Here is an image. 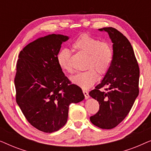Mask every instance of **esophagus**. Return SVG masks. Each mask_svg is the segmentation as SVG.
Wrapping results in <instances>:
<instances>
[{
  "mask_svg": "<svg viewBox=\"0 0 151 151\" xmlns=\"http://www.w3.org/2000/svg\"><path fill=\"white\" fill-rule=\"evenodd\" d=\"M83 93L84 95V97H85V99H88L89 98V95H88V93L86 91H83Z\"/></svg>",
  "mask_w": 151,
  "mask_h": 151,
  "instance_id": "esophagus-1",
  "label": "esophagus"
}]
</instances>
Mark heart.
Masks as SVG:
<instances>
[{
  "label": "heart",
  "mask_w": 151,
  "mask_h": 151,
  "mask_svg": "<svg viewBox=\"0 0 151 151\" xmlns=\"http://www.w3.org/2000/svg\"><path fill=\"white\" fill-rule=\"evenodd\" d=\"M72 48L86 55L85 69L71 77V81L82 89H88L96 83L98 74L103 76L108 73L113 59V50L109 42L100 41L88 34H82L72 43ZM57 62L63 71L72 73L71 53L63 49L57 54Z\"/></svg>",
  "instance_id": "b5f03b06"
}]
</instances>
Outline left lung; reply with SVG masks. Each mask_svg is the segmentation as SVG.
Instances as JSON below:
<instances>
[{"label":"left lung","instance_id":"1","mask_svg":"<svg viewBox=\"0 0 151 151\" xmlns=\"http://www.w3.org/2000/svg\"><path fill=\"white\" fill-rule=\"evenodd\" d=\"M99 30L109 35L113 43V59L104 79L89 92L100 104L98 113L91 116L90 120L100 129H111L127 117L138 96L139 68L127 37L113 27Z\"/></svg>","mask_w":151,"mask_h":151}]
</instances>
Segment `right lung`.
Masks as SVG:
<instances>
[{
    "instance_id": "obj_1",
    "label": "right lung",
    "mask_w": 151,
    "mask_h": 151,
    "mask_svg": "<svg viewBox=\"0 0 151 151\" xmlns=\"http://www.w3.org/2000/svg\"><path fill=\"white\" fill-rule=\"evenodd\" d=\"M69 37L51 34L20 51L14 78L16 100L29 122L53 133L63 127L71 103L84 100L81 88L71 84L60 68L57 54Z\"/></svg>"
}]
</instances>
